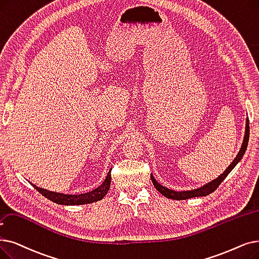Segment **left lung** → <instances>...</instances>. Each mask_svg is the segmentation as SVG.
<instances>
[{"label":"left lung","mask_w":259,"mask_h":259,"mask_svg":"<svg viewBox=\"0 0 259 259\" xmlns=\"http://www.w3.org/2000/svg\"><path fill=\"white\" fill-rule=\"evenodd\" d=\"M246 125H245V132H244V139H243V143L241 145V148L238 152V154L236 155V157L234 159V161L231 163V165L227 168L226 171L223 174H221L217 179L212 180L211 182L203 185L200 188L197 189H193V190H185V192H176V190L169 189L165 186H162L161 184H159L156 182V180L153 178V176L151 175V181L153 183V186L155 187V189L157 192H160L164 197L168 198V199H172V200H185V199H190V198H195V197H205L207 195H209L210 193H212L213 190H216L217 187L221 184V182L223 181L224 179L227 178V176L233 170V168L238 164V162L241 160V157L243 156L246 147H248V143H249V136H250V126H249V119L246 118Z\"/></svg>","instance_id":"left-lung-1"}]
</instances>
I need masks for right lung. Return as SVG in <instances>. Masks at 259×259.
Instances as JSON below:
<instances>
[{"label":"right lung","instance_id":"add662e5","mask_svg":"<svg viewBox=\"0 0 259 259\" xmlns=\"http://www.w3.org/2000/svg\"><path fill=\"white\" fill-rule=\"evenodd\" d=\"M33 187H35L38 192L43 196L48 198L49 200L55 202L57 204L61 205H81V204H88V203H93V202L102 200L110 189L111 185V170L108 172V176L105 180V182L95 188L94 190L87 194H80V195H65L60 193H54L50 192L48 189L40 188L36 186L35 184L30 183Z\"/></svg>","mask_w":259,"mask_h":259}]
</instances>
